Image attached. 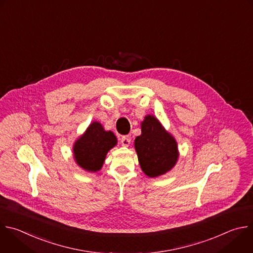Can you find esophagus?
I'll list each match as a JSON object with an SVG mask.
<instances>
[{"mask_svg": "<svg viewBox=\"0 0 253 253\" xmlns=\"http://www.w3.org/2000/svg\"><path fill=\"white\" fill-rule=\"evenodd\" d=\"M130 142H131V137L130 136H123L121 138V144L124 147H128L130 145Z\"/></svg>", "mask_w": 253, "mask_h": 253, "instance_id": "1", "label": "esophagus"}]
</instances>
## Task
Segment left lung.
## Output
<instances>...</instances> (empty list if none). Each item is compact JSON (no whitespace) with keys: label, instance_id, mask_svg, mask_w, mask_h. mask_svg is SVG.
I'll list each match as a JSON object with an SVG mask.
<instances>
[{"label":"left lung","instance_id":"left-lung-1","mask_svg":"<svg viewBox=\"0 0 253 253\" xmlns=\"http://www.w3.org/2000/svg\"><path fill=\"white\" fill-rule=\"evenodd\" d=\"M134 146L141 169L150 178L171 171L180 155L175 137L152 114L141 122V135L135 138Z\"/></svg>","mask_w":253,"mask_h":253}]
</instances>
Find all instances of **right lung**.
Here are the masks:
<instances>
[{
  "mask_svg": "<svg viewBox=\"0 0 253 253\" xmlns=\"http://www.w3.org/2000/svg\"><path fill=\"white\" fill-rule=\"evenodd\" d=\"M116 145L114 133L106 131L100 122L93 121L74 142L73 159L84 171L96 173L101 170L107 153Z\"/></svg>",
  "mask_w": 253,
  "mask_h": 253,
  "instance_id": "obj_1",
  "label": "right lung"
}]
</instances>
